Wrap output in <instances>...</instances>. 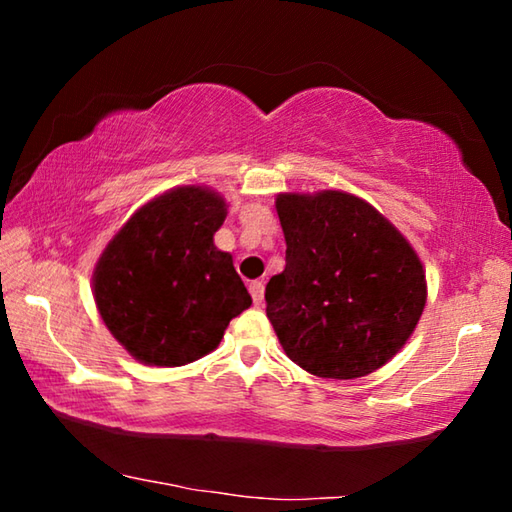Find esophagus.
Segmentation results:
<instances>
[{
	"label": "esophagus",
	"instance_id": "1",
	"mask_svg": "<svg viewBox=\"0 0 512 512\" xmlns=\"http://www.w3.org/2000/svg\"><path fill=\"white\" fill-rule=\"evenodd\" d=\"M248 291H250V296H253L255 305H262V300H264V282L262 280L250 282L248 284Z\"/></svg>",
	"mask_w": 512,
	"mask_h": 512
}]
</instances>
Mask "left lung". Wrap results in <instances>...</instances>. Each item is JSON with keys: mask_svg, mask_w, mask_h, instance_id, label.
Returning <instances> with one entry per match:
<instances>
[{"mask_svg": "<svg viewBox=\"0 0 512 512\" xmlns=\"http://www.w3.org/2000/svg\"><path fill=\"white\" fill-rule=\"evenodd\" d=\"M287 266L266 284V316L287 357L325 379H357L411 339L427 302L418 253L363 198L277 194Z\"/></svg>", "mask_w": 512, "mask_h": 512, "instance_id": "left-lung-1", "label": "left lung"}]
</instances>
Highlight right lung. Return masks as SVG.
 Here are the masks:
<instances>
[{
  "instance_id": "add662e5",
  "label": "right lung",
  "mask_w": 512,
  "mask_h": 512,
  "mask_svg": "<svg viewBox=\"0 0 512 512\" xmlns=\"http://www.w3.org/2000/svg\"><path fill=\"white\" fill-rule=\"evenodd\" d=\"M225 214L214 189L173 187L142 205L101 253L94 302L137 361L176 368L201 359L253 305L232 255L214 246Z\"/></svg>"
}]
</instances>
